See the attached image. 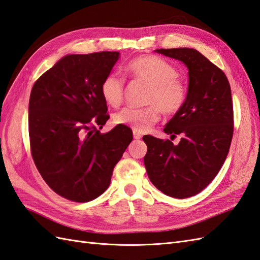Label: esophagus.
Returning a JSON list of instances; mask_svg holds the SVG:
<instances>
[{"label": "esophagus", "instance_id": "34e87169", "mask_svg": "<svg viewBox=\"0 0 260 260\" xmlns=\"http://www.w3.org/2000/svg\"><path fill=\"white\" fill-rule=\"evenodd\" d=\"M133 135H134V138H135V140H141V138H142V134H140V133H138V132H133Z\"/></svg>", "mask_w": 260, "mask_h": 260}]
</instances>
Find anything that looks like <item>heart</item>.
Wrapping results in <instances>:
<instances>
[{"instance_id":"obj_1","label":"heart","mask_w":260,"mask_h":260,"mask_svg":"<svg viewBox=\"0 0 260 260\" xmlns=\"http://www.w3.org/2000/svg\"><path fill=\"white\" fill-rule=\"evenodd\" d=\"M126 72L136 81L149 86L145 108L125 107L114 115V122L128 126L135 132H145L158 122L160 110L174 115L182 110L187 99L185 84L179 80L174 65L155 55L138 56L126 65ZM101 93L107 104L118 106L124 98V80L115 72L106 75L101 85Z\"/></svg>"}]
</instances>
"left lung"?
<instances>
[{
  "mask_svg": "<svg viewBox=\"0 0 260 260\" xmlns=\"http://www.w3.org/2000/svg\"><path fill=\"white\" fill-rule=\"evenodd\" d=\"M155 52L185 64L188 88L185 105L164 128L171 138L180 135V142L145 135L144 164L150 182L165 195L191 197L212 182L227 157L234 131L231 85L224 72L194 48Z\"/></svg>",
  "mask_w": 260,
  "mask_h": 260,
  "instance_id": "left-lung-1",
  "label": "left lung"
}]
</instances>
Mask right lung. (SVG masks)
<instances>
[{
    "mask_svg": "<svg viewBox=\"0 0 260 260\" xmlns=\"http://www.w3.org/2000/svg\"><path fill=\"white\" fill-rule=\"evenodd\" d=\"M119 55H65L35 82L29 95L28 133L36 168L56 194L70 201L84 203L102 195L133 140L125 125L104 134L96 128L110 118L101 85Z\"/></svg>",
    "mask_w": 260,
    "mask_h": 260,
    "instance_id": "1",
    "label": "right lung"
}]
</instances>
